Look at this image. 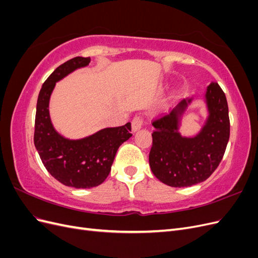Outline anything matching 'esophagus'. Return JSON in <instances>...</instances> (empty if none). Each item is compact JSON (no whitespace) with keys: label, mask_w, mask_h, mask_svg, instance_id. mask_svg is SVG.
Segmentation results:
<instances>
[{"label":"esophagus","mask_w":258,"mask_h":258,"mask_svg":"<svg viewBox=\"0 0 258 258\" xmlns=\"http://www.w3.org/2000/svg\"><path fill=\"white\" fill-rule=\"evenodd\" d=\"M142 128V118L140 116H136L134 120L131 122V129L132 132H137Z\"/></svg>","instance_id":"esophagus-1"}]
</instances>
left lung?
<instances>
[{
  "label": "left lung",
  "instance_id": "8db88e82",
  "mask_svg": "<svg viewBox=\"0 0 258 258\" xmlns=\"http://www.w3.org/2000/svg\"><path fill=\"white\" fill-rule=\"evenodd\" d=\"M201 97L207 116L196 134L181 132L195 97L182 100L153 123L148 161L154 175L168 186L188 187L206 181L224 156L230 129L227 100L215 82L210 83Z\"/></svg>",
  "mask_w": 258,
  "mask_h": 258
}]
</instances>
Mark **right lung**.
I'll list each match as a JSON object with an SVG mask.
<instances>
[{"mask_svg":"<svg viewBox=\"0 0 258 258\" xmlns=\"http://www.w3.org/2000/svg\"><path fill=\"white\" fill-rule=\"evenodd\" d=\"M90 58L76 57L64 62L50 74L38 93L34 145L44 167L66 186L91 188L102 184L119 146L132 135L131 123L121 127L103 128L80 139H70L53 127L49 103L56 83L79 69L88 67Z\"/></svg>","mask_w":258,"mask_h":258,"instance_id":"1","label":"right lung"}]
</instances>
